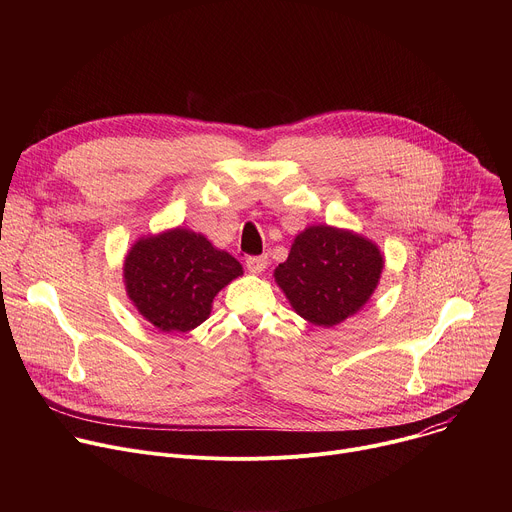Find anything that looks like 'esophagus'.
<instances>
[{
  "label": "esophagus",
  "instance_id": "34e87169",
  "mask_svg": "<svg viewBox=\"0 0 512 512\" xmlns=\"http://www.w3.org/2000/svg\"><path fill=\"white\" fill-rule=\"evenodd\" d=\"M267 255H257V257H249L247 261H245V265H247V269L251 271V273H261V271H265L267 269Z\"/></svg>",
  "mask_w": 512,
  "mask_h": 512
}]
</instances>
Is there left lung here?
Masks as SVG:
<instances>
[{
    "instance_id": "obj_1",
    "label": "left lung",
    "mask_w": 512,
    "mask_h": 512,
    "mask_svg": "<svg viewBox=\"0 0 512 512\" xmlns=\"http://www.w3.org/2000/svg\"><path fill=\"white\" fill-rule=\"evenodd\" d=\"M379 247L352 231L316 225L302 231L275 281L304 320L336 326L367 304L381 279Z\"/></svg>"
}]
</instances>
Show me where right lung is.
Returning <instances> with one entry per match:
<instances>
[{"instance_id":"1","label":"right lung","mask_w":512,"mask_h":512,"mask_svg":"<svg viewBox=\"0 0 512 512\" xmlns=\"http://www.w3.org/2000/svg\"><path fill=\"white\" fill-rule=\"evenodd\" d=\"M239 275L243 267L233 255L182 227L141 237L123 263L129 300L162 332L200 326L214 296Z\"/></svg>"}]
</instances>
